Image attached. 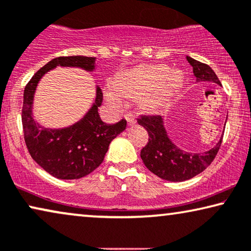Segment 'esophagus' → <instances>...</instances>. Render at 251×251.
Instances as JSON below:
<instances>
[{
  "label": "esophagus",
  "mask_w": 251,
  "mask_h": 251,
  "mask_svg": "<svg viewBox=\"0 0 251 251\" xmlns=\"http://www.w3.org/2000/svg\"><path fill=\"white\" fill-rule=\"evenodd\" d=\"M125 119L127 121V124H128V126H133L136 123L135 115L130 114V112H128V114L125 115Z\"/></svg>",
  "instance_id": "34e87169"
}]
</instances>
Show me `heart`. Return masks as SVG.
<instances>
[{
	"label": "heart",
	"instance_id": "obj_1",
	"mask_svg": "<svg viewBox=\"0 0 251 251\" xmlns=\"http://www.w3.org/2000/svg\"><path fill=\"white\" fill-rule=\"evenodd\" d=\"M167 73L165 66H143L133 72L125 74L119 80L109 82L104 87V99L111 107L122 108L125 104V99H135L142 97L149 92ZM172 78H167L158 89L147 97L149 104H156L164 97L165 91L171 85Z\"/></svg>",
	"mask_w": 251,
	"mask_h": 251
}]
</instances>
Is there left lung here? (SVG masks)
Instances as JSON below:
<instances>
[{
    "label": "left lung",
    "mask_w": 251,
    "mask_h": 251,
    "mask_svg": "<svg viewBox=\"0 0 251 251\" xmlns=\"http://www.w3.org/2000/svg\"><path fill=\"white\" fill-rule=\"evenodd\" d=\"M186 60L192 66L197 82H211L222 86L209 66L191 56H186ZM137 123L149 134V142L141 151V158L151 173L166 181L183 182L203 172L216 157L223 140L222 134L220 141L210 150L201 153L190 152L182 150L171 140L162 116H141L137 118Z\"/></svg>",
    "instance_id": "obj_1"
}]
</instances>
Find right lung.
<instances>
[{
  "mask_svg": "<svg viewBox=\"0 0 251 251\" xmlns=\"http://www.w3.org/2000/svg\"><path fill=\"white\" fill-rule=\"evenodd\" d=\"M97 58L84 55L52 59L31 77L24 91L23 121L25 142L30 156L45 172L59 179H77L89 175L101 165L111 141L124 132L126 121L105 124L99 115L102 91L97 85L95 99L86 114L73 125L52 128L41 125L34 116V99L40 80L56 67L95 70Z\"/></svg>",
  "mask_w": 251,
  "mask_h": 251,
  "instance_id": "add662e5",
  "label": "right lung"
}]
</instances>
